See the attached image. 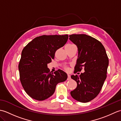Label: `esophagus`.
Wrapping results in <instances>:
<instances>
[{"instance_id": "esophagus-1", "label": "esophagus", "mask_w": 121, "mask_h": 121, "mask_svg": "<svg viewBox=\"0 0 121 121\" xmlns=\"http://www.w3.org/2000/svg\"><path fill=\"white\" fill-rule=\"evenodd\" d=\"M71 76H70V75H69V74H68V78H67V80H70L71 79Z\"/></svg>"}]
</instances>
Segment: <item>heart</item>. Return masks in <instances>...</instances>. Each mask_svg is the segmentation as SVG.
<instances>
[{"label":"heart","instance_id":"b5f03b06","mask_svg":"<svg viewBox=\"0 0 121 121\" xmlns=\"http://www.w3.org/2000/svg\"><path fill=\"white\" fill-rule=\"evenodd\" d=\"M72 45H66V46H72ZM65 70L66 71H69V68L65 67Z\"/></svg>","mask_w":121,"mask_h":121}]
</instances>
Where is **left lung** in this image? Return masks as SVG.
Returning a JSON list of instances; mask_svg holds the SVG:
<instances>
[{
	"mask_svg": "<svg viewBox=\"0 0 121 121\" xmlns=\"http://www.w3.org/2000/svg\"><path fill=\"white\" fill-rule=\"evenodd\" d=\"M69 39L78 48V56L74 72H85L81 75H71L77 83L71 91L74 99L81 102H89L97 96L107 78L109 59L104 46L99 41L86 34L69 35Z\"/></svg>",
	"mask_w": 121,
	"mask_h": 121,
	"instance_id": "obj_1",
	"label": "left lung"
}]
</instances>
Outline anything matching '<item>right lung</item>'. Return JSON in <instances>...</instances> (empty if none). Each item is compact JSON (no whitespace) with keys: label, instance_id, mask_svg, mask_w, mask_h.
<instances>
[{"label":"right lung","instance_id":"1","mask_svg":"<svg viewBox=\"0 0 121 121\" xmlns=\"http://www.w3.org/2000/svg\"><path fill=\"white\" fill-rule=\"evenodd\" d=\"M68 35H43L25 46L19 65L20 78L24 91L33 99L42 101L52 96L56 85L68 75L58 70L50 72L47 65L55 58L56 50L67 42Z\"/></svg>","mask_w":121,"mask_h":121}]
</instances>
